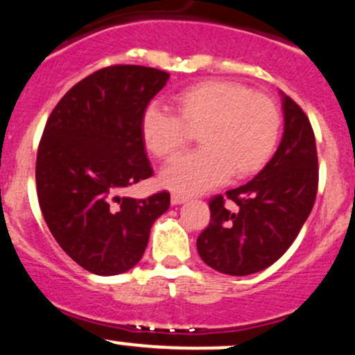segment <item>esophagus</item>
<instances>
[{
    "label": "esophagus",
    "mask_w": 355,
    "mask_h": 355,
    "mask_svg": "<svg viewBox=\"0 0 355 355\" xmlns=\"http://www.w3.org/2000/svg\"><path fill=\"white\" fill-rule=\"evenodd\" d=\"M187 200H189V197L187 196H182V193H171V205L185 204Z\"/></svg>",
    "instance_id": "obj_1"
}]
</instances>
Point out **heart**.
Returning <instances> with one entry per match:
<instances>
[{
	"mask_svg": "<svg viewBox=\"0 0 355 355\" xmlns=\"http://www.w3.org/2000/svg\"><path fill=\"white\" fill-rule=\"evenodd\" d=\"M178 114L151 104L141 118V136L158 158H170L198 131L202 148L171 159L159 184L173 192L200 193L234 178L254 175L268 163L279 135L278 106L243 84L207 80L175 96Z\"/></svg>",
	"mask_w": 355,
	"mask_h": 355,
	"instance_id": "1",
	"label": "heart"
}]
</instances>
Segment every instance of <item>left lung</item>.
Here are the masks:
<instances>
[{
  "instance_id": "obj_1",
  "label": "left lung",
  "mask_w": 355,
  "mask_h": 355,
  "mask_svg": "<svg viewBox=\"0 0 355 355\" xmlns=\"http://www.w3.org/2000/svg\"><path fill=\"white\" fill-rule=\"evenodd\" d=\"M282 94V143L263 170L225 197L209 202L210 224L197 239L202 261L216 271L246 276L266 270L286 252L309 219L318 187L315 135L302 107Z\"/></svg>"
}]
</instances>
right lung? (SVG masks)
Returning a JSON list of instances; mask_svg holds the SVG:
<instances>
[{"mask_svg": "<svg viewBox=\"0 0 355 355\" xmlns=\"http://www.w3.org/2000/svg\"><path fill=\"white\" fill-rule=\"evenodd\" d=\"M170 73L141 65L101 69L58 101L37 153V193L58 246L84 270L112 276L136 266L170 193L119 197L153 175L143 112Z\"/></svg>", "mask_w": 355, "mask_h": 355, "instance_id": "add662e5", "label": "right lung"}]
</instances>
